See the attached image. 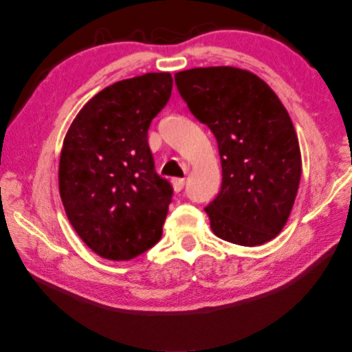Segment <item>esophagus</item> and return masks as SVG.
I'll return each mask as SVG.
<instances>
[{
  "label": "esophagus",
  "instance_id": "esophagus-1",
  "mask_svg": "<svg viewBox=\"0 0 352 352\" xmlns=\"http://www.w3.org/2000/svg\"><path fill=\"white\" fill-rule=\"evenodd\" d=\"M184 186H186V179H182V177H176V179H173V188H175V192H181Z\"/></svg>",
  "mask_w": 352,
  "mask_h": 352
}]
</instances>
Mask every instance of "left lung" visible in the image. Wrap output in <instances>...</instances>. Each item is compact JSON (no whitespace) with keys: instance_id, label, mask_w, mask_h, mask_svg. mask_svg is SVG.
<instances>
[{"instance_id":"8db88e82","label":"left lung","mask_w":352,"mask_h":352,"mask_svg":"<svg viewBox=\"0 0 352 352\" xmlns=\"http://www.w3.org/2000/svg\"><path fill=\"white\" fill-rule=\"evenodd\" d=\"M182 100L217 138L223 181L206 207L217 237L263 245L289 220L301 181V151L292 118L268 84L235 67L175 74Z\"/></svg>"}]
</instances>
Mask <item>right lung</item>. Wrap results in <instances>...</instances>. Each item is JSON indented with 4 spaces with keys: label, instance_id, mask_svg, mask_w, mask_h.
I'll list each match as a JSON object with an SVG mask.
<instances>
[{
    "label": "right lung",
    "instance_id": "add662e5",
    "mask_svg": "<svg viewBox=\"0 0 352 352\" xmlns=\"http://www.w3.org/2000/svg\"><path fill=\"white\" fill-rule=\"evenodd\" d=\"M171 89L170 73L118 80L80 109L63 140L65 214L84 243L109 261H131L162 237L173 187L155 173L148 129Z\"/></svg>",
    "mask_w": 352,
    "mask_h": 352
}]
</instances>
